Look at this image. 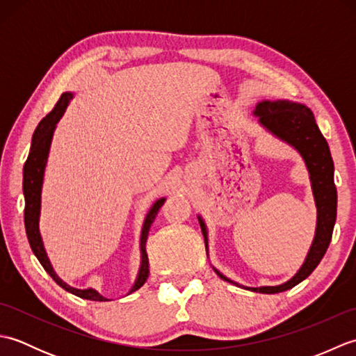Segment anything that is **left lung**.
<instances>
[{
    "label": "left lung",
    "mask_w": 356,
    "mask_h": 356,
    "mask_svg": "<svg viewBox=\"0 0 356 356\" xmlns=\"http://www.w3.org/2000/svg\"><path fill=\"white\" fill-rule=\"evenodd\" d=\"M255 115L260 116V122L278 138L289 142L305 157L306 165L311 172L314 195L318 208V225L314 245L309 251L303 266L289 282L280 286L252 287L251 291L261 293H277L291 289L295 284L303 282L312 274L314 269L326 254L332 240V232L337 220V186L334 182V161L326 139L321 134L318 125L315 124L312 111L305 105L291 101H264L257 105ZM203 238L207 243V228L200 220ZM226 282H231L216 270Z\"/></svg>",
    "instance_id": "8db88e82"
}]
</instances>
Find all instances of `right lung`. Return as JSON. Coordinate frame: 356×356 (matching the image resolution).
Returning a JSON list of instances; mask_svg holds the SVG:
<instances>
[{
    "label": "right lung",
    "instance_id": "right-lung-1",
    "mask_svg": "<svg viewBox=\"0 0 356 356\" xmlns=\"http://www.w3.org/2000/svg\"><path fill=\"white\" fill-rule=\"evenodd\" d=\"M70 99H72V93H63L55 107H53V110L49 113V115L41 120L40 125L36 127V130L33 133L32 147H30V153H29V157L24 163V170H22V191H24V199H26V207H24L26 234H27L30 248H32V251L36 255V259L40 260L42 268L49 272V275L55 280V282L61 286L63 289H65L67 292H72L73 295H76V297H81L84 300L107 301L93 289L81 291V289H74V287L67 286L63 280L55 274V270H53L51 264L47 259V254H45V251H44L40 229H38V220H40V207H41L42 176H44L45 162H47L53 130H55V125L59 120V118L64 115V111L67 108V105H69ZM163 202H165V199H161L154 203L153 208H151V211L145 218V223H143L142 236H140L142 264H140L138 280H136L131 292L138 291L148 278L149 270H148V255H147L145 245H147V238H148V232H149L151 225H153L159 209H161L163 205Z\"/></svg>",
    "mask_w": 356,
    "mask_h": 356
}]
</instances>
